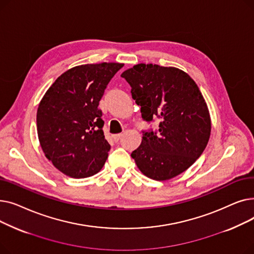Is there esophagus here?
<instances>
[{
	"mask_svg": "<svg viewBox=\"0 0 254 254\" xmlns=\"http://www.w3.org/2000/svg\"><path fill=\"white\" fill-rule=\"evenodd\" d=\"M122 137H123V134H117V135H113V136H112V138H113V140H114L115 142H118Z\"/></svg>",
	"mask_w": 254,
	"mask_h": 254,
	"instance_id": "esophagus-1",
	"label": "esophagus"
}]
</instances>
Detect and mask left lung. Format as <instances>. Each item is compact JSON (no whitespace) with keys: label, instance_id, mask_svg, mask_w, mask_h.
<instances>
[{"label":"left lung","instance_id":"8db88e82","mask_svg":"<svg viewBox=\"0 0 254 254\" xmlns=\"http://www.w3.org/2000/svg\"><path fill=\"white\" fill-rule=\"evenodd\" d=\"M124 77L143 119L158 117V131L144 132L131 157L143 175L165 181L188 170L201 156L211 134L207 103L193 79L175 66L138 64Z\"/></svg>","mask_w":254,"mask_h":254}]
</instances>
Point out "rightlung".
Masks as SVG:
<instances>
[{
	"label": "right lung",
	"mask_w": 254,
	"mask_h": 254,
	"mask_svg": "<svg viewBox=\"0 0 254 254\" xmlns=\"http://www.w3.org/2000/svg\"><path fill=\"white\" fill-rule=\"evenodd\" d=\"M124 64L76 65L47 89L37 110V131L45 156L72 178L97 174L105 165L110 144L104 136L98 108L106 86Z\"/></svg>",
	"instance_id": "1"
}]
</instances>
